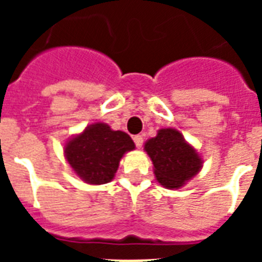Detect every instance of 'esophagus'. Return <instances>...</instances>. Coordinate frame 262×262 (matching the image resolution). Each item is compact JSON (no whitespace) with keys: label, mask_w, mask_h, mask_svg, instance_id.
Masks as SVG:
<instances>
[{"label":"esophagus","mask_w":262,"mask_h":262,"mask_svg":"<svg viewBox=\"0 0 262 262\" xmlns=\"http://www.w3.org/2000/svg\"><path fill=\"white\" fill-rule=\"evenodd\" d=\"M133 141H135L136 147H137V148H141V147H143V143H144L143 136H140V135L135 136V137H133Z\"/></svg>","instance_id":"esophagus-1"}]
</instances>
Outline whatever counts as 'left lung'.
Listing matches in <instances>:
<instances>
[{
    "label": "left lung",
    "mask_w": 262,
    "mask_h": 262,
    "mask_svg": "<svg viewBox=\"0 0 262 262\" xmlns=\"http://www.w3.org/2000/svg\"><path fill=\"white\" fill-rule=\"evenodd\" d=\"M144 149L151 158L158 182L167 189H179L203 167L201 156L186 143L182 133L166 127L145 143Z\"/></svg>",
    "instance_id": "left-lung-1"
}]
</instances>
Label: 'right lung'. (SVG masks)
Masks as SVG:
<instances>
[{
  "label": "right lung",
  "instance_id": "1",
  "mask_svg": "<svg viewBox=\"0 0 262 262\" xmlns=\"http://www.w3.org/2000/svg\"><path fill=\"white\" fill-rule=\"evenodd\" d=\"M132 149L135 143L127 133L96 122L68 140L63 152L80 179L91 185H103L114 179L119 160Z\"/></svg>",
  "mask_w": 262,
  "mask_h": 262
}]
</instances>
